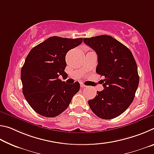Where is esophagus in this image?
I'll list each match as a JSON object with an SVG mask.
<instances>
[{
  "mask_svg": "<svg viewBox=\"0 0 154 154\" xmlns=\"http://www.w3.org/2000/svg\"><path fill=\"white\" fill-rule=\"evenodd\" d=\"M80 85H81V88H85V87H86V85H85V84H83V83H80Z\"/></svg>",
  "mask_w": 154,
  "mask_h": 154,
  "instance_id": "esophagus-1",
  "label": "esophagus"
}]
</instances>
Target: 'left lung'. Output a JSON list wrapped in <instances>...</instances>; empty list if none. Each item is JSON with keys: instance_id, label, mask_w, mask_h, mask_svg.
<instances>
[{"instance_id": "obj_1", "label": "left lung", "mask_w": 154, "mask_h": 154, "mask_svg": "<svg viewBox=\"0 0 154 154\" xmlns=\"http://www.w3.org/2000/svg\"><path fill=\"white\" fill-rule=\"evenodd\" d=\"M83 42L98 55L96 72L104 77V90L88 101L98 118H117L132 103L139 83L137 65L130 49L109 35L84 38Z\"/></svg>"}]
</instances>
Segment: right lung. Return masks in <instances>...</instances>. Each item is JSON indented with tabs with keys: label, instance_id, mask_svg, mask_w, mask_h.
I'll list each match as a JSON object with an SVG mask.
<instances>
[{
	"label": "right lung",
	"instance_id": "1",
	"mask_svg": "<svg viewBox=\"0 0 154 154\" xmlns=\"http://www.w3.org/2000/svg\"><path fill=\"white\" fill-rule=\"evenodd\" d=\"M83 38L51 36L31 49L21 70L22 92L36 113L48 118L58 116L66 110L80 84H68L61 79L67 74L65 56L82 43Z\"/></svg>",
	"mask_w": 154,
	"mask_h": 154
}]
</instances>
